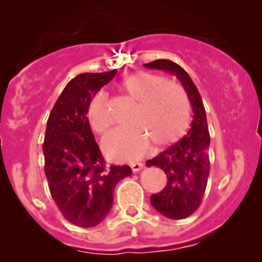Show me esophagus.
<instances>
[{
    "label": "esophagus",
    "mask_w": 262,
    "mask_h": 262,
    "mask_svg": "<svg viewBox=\"0 0 262 262\" xmlns=\"http://www.w3.org/2000/svg\"><path fill=\"white\" fill-rule=\"evenodd\" d=\"M130 168L133 172H138V171H141L143 168V163H132Z\"/></svg>",
    "instance_id": "esophagus-1"
}]
</instances>
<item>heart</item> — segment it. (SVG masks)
<instances>
[{
  "instance_id": "obj_1",
  "label": "heart",
  "mask_w": 262,
  "mask_h": 262,
  "mask_svg": "<svg viewBox=\"0 0 262 262\" xmlns=\"http://www.w3.org/2000/svg\"><path fill=\"white\" fill-rule=\"evenodd\" d=\"M121 87L139 102L133 116L138 125L118 128L105 137L104 149L109 157L118 161L138 160L149 146L148 136L155 146L163 147L184 136L190 121V104L178 84L165 82L152 73L137 72L124 78ZM87 115L97 133H105L113 125L105 92H99L92 99Z\"/></svg>"
}]
</instances>
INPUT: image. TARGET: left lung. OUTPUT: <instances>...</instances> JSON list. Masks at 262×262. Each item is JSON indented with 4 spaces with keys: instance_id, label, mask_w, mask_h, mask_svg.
<instances>
[{
    "instance_id": "8db88e82",
    "label": "left lung",
    "mask_w": 262,
    "mask_h": 262,
    "mask_svg": "<svg viewBox=\"0 0 262 262\" xmlns=\"http://www.w3.org/2000/svg\"><path fill=\"white\" fill-rule=\"evenodd\" d=\"M144 67L165 71L181 82L192 106L191 128L178 143L147 161L148 167L156 166L165 171L167 184L165 189L150 196L152 207L170 219H184L199 208L207 189L210 171L207 114L202 96L186 71L168 59L146 63Z\"/></svg>"
}]
</instances>
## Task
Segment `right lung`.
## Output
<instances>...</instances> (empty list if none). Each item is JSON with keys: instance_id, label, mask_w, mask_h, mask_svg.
I'll return each instance as SVG.
<instances>
[{"instance_id": "obj_1", "label": "right lung", "mask_w": 262, "mask_h": 262, "mask_svg": "<svg viewBox=\"0 0 262 262\" xmlns=\"http://www.w3.org/2000/svg\"><path fill=\"white\" fill-rule=\"evenodd\" d=\"M115 75L116 70L76 76L58 97L47 123L43 153L50 194L63 216L84 228L106 218L116 184L132 175L126 165L105 166L87 118L94 96Z\"/></svg>"}]
</instances>
